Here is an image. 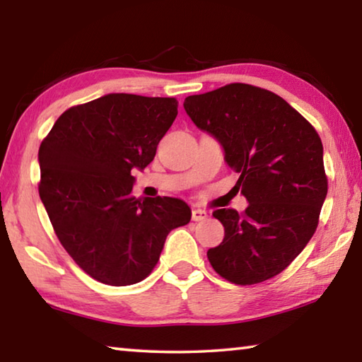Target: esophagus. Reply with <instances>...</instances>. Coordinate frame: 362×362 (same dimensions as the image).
<instances>
[{"label":"esophagus","mask_w":362,"mask_h":362,"mask_svg":"<svg viewBox=\"0 0 362 362\" xmlns=\"http://www.w3.org/2000/svg\"><path fill=\"white\" fill-rule=\"evenodd\" d=\"M207 217H209V212H207V211H203V209H193L192 211V218L194 220V222H203V220H206Z\"/></svg>","instance_id":"34e87169"}]
</instances>
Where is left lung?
Instances as JSON below:
<instances>
[{"instance_id": "8db88e82", "label": "left lung", "mask_w": 362, "mask_h": 362, "mask_svg": "<svg viewBox=\"0 0 362 362\" xmlns=\"http://www.w3.org/2000/svg\"><path fill=\"white\" fill-rule=\"evenodd\" d=\"M185 112L212 134L240 174L249 206L217 209L223 241L207 250L212 268L233 284H259L291 265L315 235L327 175L313 126L272 90L244 83L188 95Z\"/></svg>"}]
</instances>
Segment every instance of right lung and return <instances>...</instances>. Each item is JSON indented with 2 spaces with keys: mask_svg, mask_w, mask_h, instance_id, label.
Listing matches in <instances>:
<instances>
[{
  "mask_svg": "<svg viewBox=\"0 0 362 362\" xmlns=\"http://www.w3.org/2000/svg\"><path fill=\"white\" fill-rule=\"evenodd\" d=\"M177 107L174 97L108 94L65 110L42 139L40 198L60 244L99 283H140L169 231L192 218L182 199L132 194V168L153 161Z\"/></svg>",
  "mask_w": 362,
  "mask_h": 362,
  "instance_id": "add662e5",
  "label": "right lung"
}]
</instances>
